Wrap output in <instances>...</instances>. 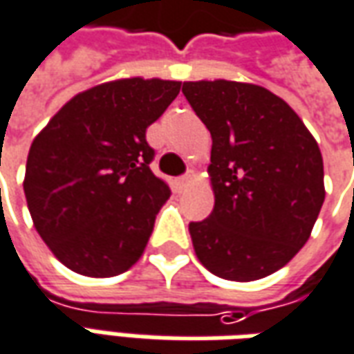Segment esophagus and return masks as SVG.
<instances>
[{"label":"esophagus","instance_id":"esophagus-1","mask_svg":"<svg viewBox=\"0 0 354 354\" xmlns=\"http://www.w3.org/2000/svg\"><path fill=\"white\" fill-rule=\"evenodd\" d=\"M194 178H195V174H194V172H192V170H189L187 174H184V176L180 178V180H178V185H180V189H185L187 185L194 182Z\"/></svg>","mask_w":354,"mask_h":354}]
</instances>
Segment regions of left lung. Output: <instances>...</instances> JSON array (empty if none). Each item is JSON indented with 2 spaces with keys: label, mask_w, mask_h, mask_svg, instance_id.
Returning <instances> with one entry per match:
<instances>
[{
  "label": "left lung",
  "mask_w": 354,
  "mask_h": 354,
  "mask_svg": "<svg viewBox=\"0 0 354 354\" xmlns=\"http://www.w3.org/2000/svg\"><path fill=\"white\" fill-rule=\"evenodd\" d=\"M182 91L212 138L214 209L189 222L195 254L224 280L266 278L305 245L322 209L320 147L297 113L263 86L199 80Z\"/></svg>",
  "instance_id": "obj_1"
}]
</instances>
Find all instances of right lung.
Segmentation results:
<instances>
[{
    "label": "right lung",
    "mask_w": 354,
    "mask_h": 354,
    "mask_svg": "<svg viewBox=\"0 0 354 354\" xmlns=\"http://www.w3.org/2000/svg\"><path fill=\"white\" fill-rule=\"evenodd\" d=\"M182 82L120 78L74 95L30 145L24 195L32 222L66 268L111 278L145 251L170 197L149 169L147 128Z\"/></svg>",
    "instance_id": "obj_1"
}]
</instances>
